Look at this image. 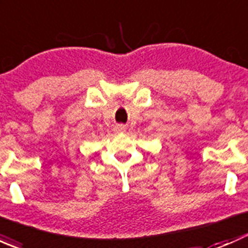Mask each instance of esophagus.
<instances>
[{
	"instance_id": "obj_1",
	"label": "esophagus",
	"mask_w": 248,
	"mask_h": 248,
	"mask_svg": "<svg viewBox=\"0 0 248 248\" xmlns=\"http://www.w3.org/2000/svg\"><path fill=\"white\" fill-rule=\"evenodd\" d=\"M115 132H116V133H124V126H121V124H119V126H116L115 127Z\"/></svg>"
}]
</instances>
